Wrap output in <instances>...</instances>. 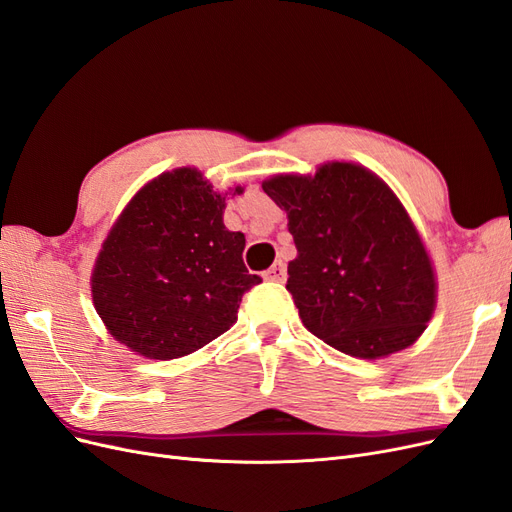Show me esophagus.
I'll use <instances>...</instances> for the list:
<instances>
[{"label":"esophagus","mask_w":512,"mask_h":512,"mask_svg":"<svg viewBox=\"0 0 512 512\" xmlns=\"http://www.w3.org/2000/svg\"><path fill=\"white\" fill-rule=\"evenodd\" d=\"M265 280H271V282H284L286 280V267H284L282 260H277L271 269L265 271Z\"/></svg>","instance_id":"1"}]
</instances>
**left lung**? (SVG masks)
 I'll use <instances>...</instances> for the list:
<instances>
[{"mask_svg":"<svg viewBox=\"0 0 512 512\" xmlns=\"http://www.w3.org/2000/svg\"><path fill=\"white\" fill-rule=\"evenodd\" d=\"M262 190L288 213L297 258L286 288L307 331L359 359L412 346L436 307V277L395 194L346 162L277 175Z\"/></svg>","mask_w":512,"mask_h":512,"instance_id":"8db88e82","label":"left lung"}]
</instances>
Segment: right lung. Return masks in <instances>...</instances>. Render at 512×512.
Instances as JSON below:
<instances>
[{"label":"right lung","instance_id":"add662e5","mask_svg":"<svg viewBox=\"0 0 512 512\" xmlns=\"http://www.w3.org/2000/svg\"><path fill=\"white\" fill-rule=\"evenodd\" d=\"M224 200L194 168L164 173L132 198L91 275L96 312L117 342L168 361L237 322L243 294L262 280L243 262V232L222 222Z\"/></svg>","mask_w":512,"mask_h":512}]
</instances>
